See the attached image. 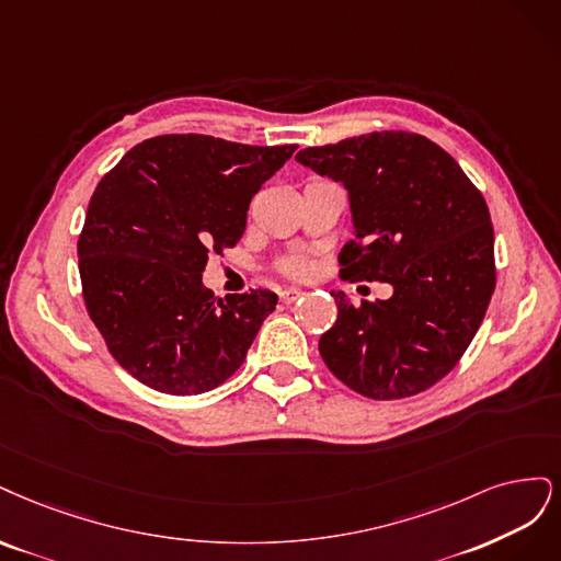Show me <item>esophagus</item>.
Here are the masks:
<instances>
[{
	"instance_id": "obj_1",
	"label": "esophagus",
	"mask_w": 561,
	"mask_h": 561,
	"mask_svg": "<svg viewBox=\"0 0 561 561\" xmlns=\"http://www.w3.org/2000/svg\"><path fill=\"white\" fill-rule=\"evenodd\" d=\"M300 296H302V291H300V288H296V286H286V288H282V291H279V300L282 302H294Z\"/></svg>"
}]
</instances>
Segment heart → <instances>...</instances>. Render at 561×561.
<instances>
[{
  "label": "heart",
  "instance_id": "obj_1",
  "mask_svg": "<svg viewBox=\"0 0 561 561\" xmlns=\"http://www.w3.org/2000/svg\"><path fill=\"white\" fill-rule=\"evenodd\" d=\"M282 270H284L286 275L300 277V275H305V270H307V261H305V259H288V261H284Z\"/></svg>",
  "mask_w": 561,
  "mask_h": 561
}]
</instances>
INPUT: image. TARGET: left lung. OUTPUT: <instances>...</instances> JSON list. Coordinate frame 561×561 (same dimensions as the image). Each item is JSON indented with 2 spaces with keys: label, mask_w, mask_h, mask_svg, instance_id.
<instances>
[{
  "label": "left lung",
  "mask_w": 561,
  "mask_h": 561,
  "mask_svg": "<svg viewBox=\"0 0 561 561\" xmlns=\"http://www.w3.org/2000/svg\"><path fill=\"white\" fill-rule=\"evenodd\" d=\"M296 160L347 188L354 238L340 277L387 282V300L354 305L319 340L329 370L360 396L405 399L443 379L471 345L496 284L482 193L438 144L370 133L302 149Z\"/></svg>",
  "instance_id": "1"
}]
</instances>
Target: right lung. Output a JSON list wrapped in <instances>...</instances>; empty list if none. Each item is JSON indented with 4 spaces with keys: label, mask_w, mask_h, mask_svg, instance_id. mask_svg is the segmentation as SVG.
Returning <instances> with one entry per match:
<instances>
[{
    "label": "right lung",
    "mask_w": 561,
    "mask_h": 561,
    "mask_svg": "<svg viewBox=\"0 0 561 561\" xmlns=\"http://www.w3.org/2000/svg\"><path fill=\"white\" fill-rule=\"evenodd\" d=\"M296 149L160 135L102 176L79 238L83 300L141 385L193 396L242 366L277 296L254 288L214 298L203 270L209 254L238 244L251 197Z\"/></svg>",
    "instance_id": "add662e5"
}]
</instances>
